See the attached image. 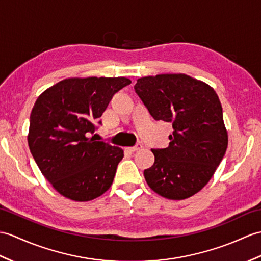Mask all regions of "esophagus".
<instances>
[{
	"label": "esophagus",
	"instance_id": "1",
	"mask_svg": "<svg viewBox=\"0 0 261 261\" xmlns=\"http://www.w3.org/2000/svg\"><path fill=\"white\" fill-rule=\"evenodd\" d=\"M140 149H142V144H137V145H135V147H129V148H126V150L128 151H130V152H136V151H138V150H140Z\"/></svg>",
	"mask_w": 261,
	"mask_h": 261
}]
</instances>
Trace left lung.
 I'll return each instance as SVG.
<instances>
[{
  "label": "left lung",
  "mask_w": 261,
  "mask_h": 261,
  "mask_svg": "<svg viewBox=\"0 0 261 261\" xmlns=\"http://www.w3.org/2000/svg\"><path fill=\"white\" fill-rule=\"evenodd\" d=\"M135 90L154 120L171 122L169 147L151 149L152 167L143 174L161 197L184 200L209 182L226 153L228 133L216 91L187 74L137 80Z\"/></svg>",
  "instance_id": "1"
}]
</instances>
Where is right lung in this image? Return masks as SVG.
<instances>
[{"instance_id": "right-lung-1", "label": "right lung", "mask_w": 261, "mask_h": 261, "mask_svg": "<svg viewBox=\"0 0 261 261\" xmlns=\"http://www.w3.org/2000/svg\"><path fill=\"white\" fill-rule=\"evenodd\" d=\"M130 83L123 76L69 77L46 89L35 101L29 148L42 174L60 195L90 201L111 187L123 150L95 141L90 133L112 96Z\"/></svg>"}]
</instances>
